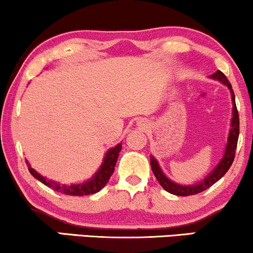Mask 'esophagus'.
Here are the masks:
<instances>
[{
  "mask_svg": "<svg viewBox=\"0 0 253 253\" xmlns=\"http://www.w3.org/2000/svg\"><path fill=\"white\" fill-rule=\"evenodd\" d=\"M139 126H141V127H147V123H146V121H144V120H140V121H139Z\"/></svg>",
  "mask_w": 253,
  "mask_h": 253,
  "instance_id": "34e87169",
  "label": "esophagus"
}]
</instances>
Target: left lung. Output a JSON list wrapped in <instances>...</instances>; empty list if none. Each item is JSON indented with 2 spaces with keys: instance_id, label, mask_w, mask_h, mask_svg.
I'll use <instances>...</instances> for the list:
<instances>
[{
  "instance_id": "left-lung-1",
  "label": "left lung",
  "mask_w": 253,
  "mask_h": 253,
  "mask_svg": "<svg viewBox=\"0 0 253 253\" xmlns=\"http://www.w3.org/2000/svg\"><path fill=\"white\" fill-rule=\"evenodd\" d=\"M210 79L212 80L219 81L220 84H223L224 86H226L230 89L231 93V100H232V118H231V128L229 132V136H227V142L225 146L224 154L221 157V159L219 160L217 166L209 173L202 181L196 182L193 185H181L178 182H174L169 178H167L165 173L163 172L161 167L158 163V160L153 156H151V167L152 171H153L154 175H156L157 180L159 181V184L163 186V188L167 192L171 194H175V196H192V194H197L203 192V191L208 190L209 187H211L212 185L215 184L219 179L223 178V175L229 171V169L232 165L234 154H236V148H237V142H238V136H239V115L238 111L236 107V99H234V93L232 89V86L227 80L226 77L221 73L220 71H217L214 74L210 75Z\"/></svg>"
}]
</instances>
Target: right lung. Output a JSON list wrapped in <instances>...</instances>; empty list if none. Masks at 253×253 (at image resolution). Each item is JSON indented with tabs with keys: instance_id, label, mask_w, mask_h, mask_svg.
I'll list each match as a JSON object with an SVG mask.
<instances>
[{
	"instance_id": "1",
	"label": "right lung",
	"mask_w": 253,
	"mask_h": 253,
	"mask_svg": "<svg viewBox=\"0 0 253 253\" xmlns=\"http://www.w3.org/2000/svg\"><path fill=\"white\" fill-rule=\"evenodd\" d=\"M121 148H123V142L114 146L113 148H109V150L106 152L105 158H103V161L101 166L99 167V169L94 173V175L90 179H88L87 181L80 182V184H60V182L51 180V179L45 178V176L41 175L39 172H36L30 164H28V169L30 174L34 176L35 179H38L39 181H41L42 184H44L45 186L53 188L56 192L68 194V196H88V194H94L99 192L102 187L106 186L111 175L113 174L115 164H117L119 153H120Z\"/></svg>"
}]
</instances>
